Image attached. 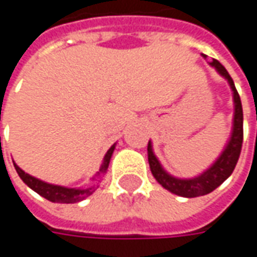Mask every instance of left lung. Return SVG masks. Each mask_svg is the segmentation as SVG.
I'll return each instance as SVG.
<instances>
[{
  "label": "left lung",
  "mask_w": 257,
  "mask_h": 257,
  "mask_svg": "<svg viewBox=\"0 0 257 257\" xmlns=\"http://www.w3.org/2000/svg\"><path fill=\"white\" fill-rule=\"evenodd\" d=\"M210 65L214 67L217 70V73L227 80V83H229L233 91V101H234L232 136H230V140L227 142L222 154L217 157V160L206 172H203L197 177L177 179V177H174L164 170L160 162L157 160V157L154 156L152 143L149 142V144H147L149 164H150V170H152L154 179L160 183L166 190L174 193L177 196H182V197H199V196H204L207 193L213 192L214 189H217L233 173L236 164H237V160H239L240 152H242L243 110L240 97H239V93H237L232 77L227 73V70L217 60H212Z\"/></svg>",
  "instance_id": "left-lung-1"
}]
</instances>
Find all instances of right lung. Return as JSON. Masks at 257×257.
<instances>
[{
  "instance_id": "obj_1",
  "label": "right lung",
  "mask_w": 257,
  "mask_h": 257,
  "mask_svg": "<svg viewBox=\"0 0 257 257\" xmlns=\"http://www.w3.org/2000/svg\"><path fill=\"white\" fill-rule=\"evenodd\" d=\"M114 149H115V144H113L108 152L104 156L103 163L100 167V172H97L95 176H100L104 174L108 169V164H110V159L113 156ZM14 167L18 176L21 177V180L30 187L33 189L35 193H38L40 196H43L44 199L50 200L53 203H77L81 202L87 199L88 196H91L95 190V186L91 187H87V189H70V187H64V186H57V184H50V183H45L40 179H35L33 176H30L28 173H25L24 170H21L17 164L14 163Z\"/></svg>"
}]
</instances>
